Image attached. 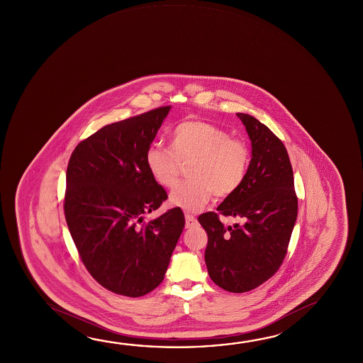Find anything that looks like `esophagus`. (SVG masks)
Wrapping results in <instances>:
<instances>
[{"instance_id":"34e87169","label":"esophagus","mask_w":363,"mask_h":363,"mask_svg":"<svg viewBox=\"0 0 363 363\" xmlns=\"http://www.w3.org/2000/svg\"><path fill=\"white\" fill-rule=\"evenodd\" d=\"M184 218H186V228H187V229H190V228H194V226L196 225L197 220L194 215L184 214Z\"/></svg>"}]
</instances>
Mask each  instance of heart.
Returning a JSON list of instances; mask_svg holds the SVG:
<instances>
[{"instance_id": "b5f03b06", "label": "heart", "mask_w": 363, "mask_h": 363, "mask_svg": "<svg viewBox=\"0 0 363 363\" xmlns=\"http://www.w3.org/2000/svg\"><path fill=\"white\" fill-rule=\"evenodd\" d=\"M190 161L187 173L191 179L173 189L169 203L196 211L211 200L213 194L226 197L238 190L248 172L250 149L216 125L190 120L173 128L171 149L152 145L145 155L150 176L168 189L177 182L181 163Z\"/></svg>"}]
</instances>
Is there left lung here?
I'll return each mask as SVG.
<instances>
[{
	"mask_svg": "<svg viewBox=\"0 0 363 363\" xmlns=\"http://www.w3.org/2000/svg\"><path fill=\"white\" fill-rule=\"evenodd\" d=\"M252 142L243 184L218 206L240 220L225 226L216 213L199 216L208 233L205 263L208 276L226 291L247 292L279 271L297 218L294 172L285 145L248 113H237Z\"/></svg>",
	"mask_w": 363,
	"mask_h": 363,
	"instance_id": "1",
	"label": "left lung"
}]
</instances>
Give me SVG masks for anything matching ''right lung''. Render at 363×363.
I'll return each instance as SVG.
<instances>
[{"instance_id":"obj_1","label":"right lung","mask_w":363,"mask_h":363,"mask_svg":"<svg viewBox=\"0 0 363 363\" xmlns=\"http://www.w3.org/2000/svg\"><path fill=\"white\" fill-rule=\"evenodd\" d=\"M171 106L106 125L73 150L65 215L91 276L107 290L143 296L161 284L184 230L181 208L144 221L167 199L145 155Z\"/></svg>"}]
</instances>
